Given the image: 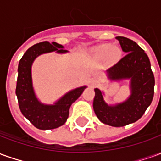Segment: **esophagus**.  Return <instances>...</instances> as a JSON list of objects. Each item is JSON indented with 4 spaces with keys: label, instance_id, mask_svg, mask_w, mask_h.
I'll list each match as a JSON object with an SVG mask.
<instances>
[{
    "label": "esophagus",
    "instance_id": "obj_1",
    "mask_svg": "<svg viewBox=\"0 0 161 161\" xmlns=\"http://www.w3.org/2000/svg\"><path fill=\"white\" fill-rule=\"evenodd\" d=\"M97 84H98V82L97 80H92L91 82V86H96V85H97Z\"/></svg>",
    "mask_w": 161,
    "mask_h": 161
}]
</instances>
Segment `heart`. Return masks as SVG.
Instances as JSON below:
<instances>
[{
  "label": "heart",
  "instance_id": "1",
  "mask_svg": "<svg viewBox=\"0 0 161 161\" xmlns=\"http://www.w3.org/2000/svg\"><path fill=\"white\" fill-rule=\"evenodd\" d=\"M94 56L98 59H103L107 58V60L110 63L116 62L121 56V50L117 46H111L109 45L97 47L94 51Z\"/></svg>",
  "mask_w": 161,
  "mask_h": 161
}]
</instances>
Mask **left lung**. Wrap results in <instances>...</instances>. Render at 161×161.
<instances>
[{
    "mask_svg": "<svg viewBox=\"0 0 161 161\" xmlns=\"http://www.w3.org/2000/svg\"><path fill=\"white\" fill-rule=\"evenodd\" d=\"M115 39L126 54L107 70L108 77L112 81L130 79L131 94L123 103L108 105L103 100V92L96 88L93 108L103 123L123 127L138 121L151 104L154 93V76L144 50L128 38L118 36Z\"/></svg>",
    "mask_w": 161,
    "mask_h": 161,
    "instance_id": "left-lung-1",
    "label": "left lung"
}]
</instances>
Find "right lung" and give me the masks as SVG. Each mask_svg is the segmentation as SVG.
Masks as SVG:
<instances>
[{"instance_id": "right-lung-1", "label": "right lung", "mask_w": 161, "mask_h": 161, "mask_svg": "<svg viewBox=\"0 0 161 161\" xmlns=\"http://www.w3.org/2000/svg\"><path fill=\"white\" fill-rule=\"evenodd\" d=\"M51 52L65 53L68 51L56 42L48 41L38 43L31 46L20 58L18 66V78L16 96L22 115L39 129H53L65 123L70 105L79 97L86 86L77 88L69 91L54 104L41 103L34 93L32 82V64L40 54Z\"/></svg>"}]
</instances>
